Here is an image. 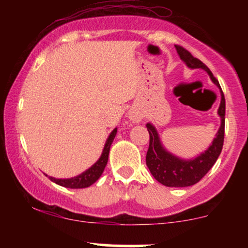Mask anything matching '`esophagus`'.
Returning a JSON list of instances; mask_svg holds the SVG:
<instances>
[{"label": "esophagus", "instance_id": "34e87169", "mask_svg": "<svg viewBox=\"0 0 248 248\" xmlns=\"http://www.w3.org/2000/svg\"><path fill=\"white\" fill-rule=\"evenodd\" d=\"M129 119L133 124H139L142 120V115L139 112H132L129 114Z\"/></svg>", "mask_w": 248, "mask_h": 248}]
</instances>
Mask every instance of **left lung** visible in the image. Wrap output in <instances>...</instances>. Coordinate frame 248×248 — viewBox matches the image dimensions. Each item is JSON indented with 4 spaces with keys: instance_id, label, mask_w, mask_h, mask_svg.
I'll use <instances>...</instances> for the list:
<instances>
[{
    "instance_id": "left-lung-1",
    "label": "left lung",
    "mask_w": 248,
    "mask_h": 248,
    "mask_svg": "<svg viewBox=\"0 0 248 248\" xmlns=\"http://www.w3.org/2000/svg\"><path fill=\"white\" fill-rule=\"evenodd\" d=\"M177 53L182 62L189 69L204 70L209 75L213 84L220 91V105L218 108V115L220 118V127H219L216 138L213 139L211 144L206 150L201 153L196 157L182 158L175 154L170 153L162 144L157 129L152 122L147 124V129L149 132V148H148L146 162L148 169L150 170L154 178L166 186L184 187L198 183L207 171L213 167L217 158L220 155L224 144V132H225V98L221 91L220 85L217 79L212 75L209 67L203 64L199 59L195 58L189 51L184 47L176 46Z\"/></svg>"
}]
</instances>
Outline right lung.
I'll use <instances>...</instances> for the list:
<instances>
[{
	"instance_id": "1",
	"label": "right lung",
	"mask_w": 248,
	"mask_h": 248,
	"mask_svg": "<svg viewBox=\"0 0 248 248\" xmlns=\"http://www.w3.org/2000/svg\"><path fill=\"white\" fill-rule=\"evenodd\" d=\"M116 132H118V128H114V129L110 132L99 160L96 161L92 167L88 168V169L85 170L84 172H81L80 175L71 178H55L49 176V178L53 182V183L64 187H69V189H82V187H88L92 186L93 183H95V182L100 178L102 172H104L105 167H106L108 162V155H109L110 146H112V142L114 140Z\"/></svg>"
}]
</instances>
